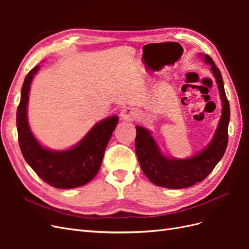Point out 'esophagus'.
I'll return each instance as SVG.
<instances>
[{"mask_svg": "<svg viewBox=\"0 0 249 249\" xmlns=\"http://www.w3.org/2000/svg\"><path fill=\"white\" fill-rule=\"evenodd\" d=\"M138 116V111L132 107H124L120 112V117L123 120H134Z\"/></svg>", "mask_w": 249, "mask_h": 249, "instance_id": "34e87169", "label": "esophagus"}]
</instances>
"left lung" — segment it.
I'll use <instances>...</instances> for the list:
<instances>
[{
	"mask_svg": "<svg viewBox=\"0 0 249 249\" xmlns=\"http://www.w3.org/2000/svg\"><path fill=\"white\" fill-rule=\"evenodd\" d=\"M199 56L207 64L211 65V71L216 79L222 103L221 117L210 144L198 154L187 159L164 156L150 132L143 126H136L135 148L140 167L150 182L157 186L182 189L201 182L221 160L228 146L231 110L224 91L221 72L210 56L203 54H199Z\"/></svg>",
	"mask_w": 249,
	"mask_h": 249,
	"instance_id": "1",
	"label": "left lung"
}]
</instances>
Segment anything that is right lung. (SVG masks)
Instances as JSON below:
<instances>
[{"label":"right lung","mask_w":249,"mask_h":249,"mask_svg":"<svg viewBox=\"0 0 249 249\" xmlns=\"http://www.w3.org/2000/svg\"><path fill=\"white\" fill-rule=\"evenodd\" d=\"M36 65L26 76L21 87L20 102L17 111L18 143L26 162L47 184L71 189L87 184L99 172L105 149L118 123V116H110L93 125L76 146L66 150H52L43 147L30 130L27 106L29 91Z\"/></svg>","instance_id":"right-lung-1"}]
</instances>
